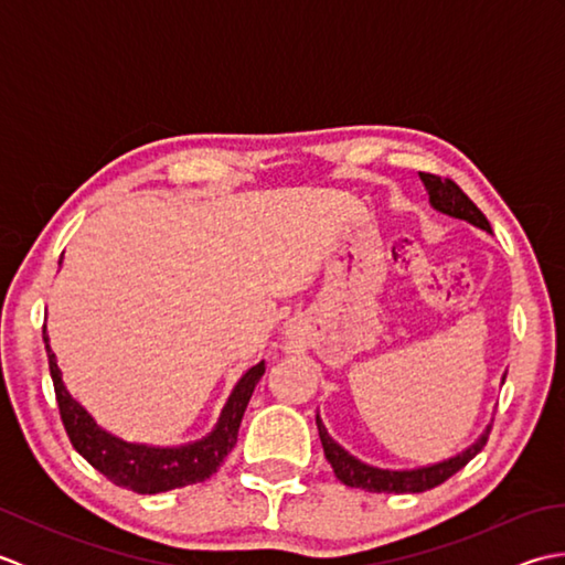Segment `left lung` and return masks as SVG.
I'll use <instances>...</instances> for the list:
<instances>
[{
  "mask_svg": "<svg viewBox=\"0 0 565 565\" xmlns=\"http://www.w3.org/2000/svg\"><path fill=\"white\" fill-rule=\"evenodd\" d=\"M419 179H423V184L427 189L431 209L449 215V218L471 223L476 227H481V231L490 233V223L481 213V209H478L476 203L451 182V179H441L437 174H425V172H419ZM502 383H505V376H502ZM316 425L322 441V451H326V459L330 461L334 476H338L344 486L362 488V490H369V493H423V490L435 488L447 481V478L454 476L456 471H461V468L486 447L488 435H490V425H488L483 435L478 437L471 447H466L463 451L437 463H427L417 468H379L356 459V456L347 451L342 444L334 441L330 437L328 427L322 425L320 413L316 415Z\"/></svg>",
  "mask_w": 565,
  "mask_h": 565,
  "instance_id": "8db88e82",
  "label": "left lung"
}]
</instances>
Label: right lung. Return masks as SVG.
Masks as SVG:
<instances>
[{"instance_id":"add662e5","label":"right lung","mask_w":565,"mask_h":565,"mask_svg":"<svg viewBox=\"0 0 565 565\" xmlns=\"http://www.w3.org/2000/svg\"><path fill=\"white\" fill-rule=\"evenodd\" d=\"M57 264H63V257H60ZM43 342L47 362H51V379L55 386L60 417H63L72 447L99 473L109 478L111 483L134 490V493L140 495H154L164 493V490L201 483L218 471L227 451L235 447L237 429L239 423H243L247 403L252 393H255L257 381L264 376V369H267L264 362H259L239 376L233 393L227 395L218 423H215L206 437L179 444V447H152V444L126 441L97 425V419L87 413V407L72 398V393L67 391L55 352L47 344L51 338H47L45 326Z\"/></svg>"}]
</instances>
